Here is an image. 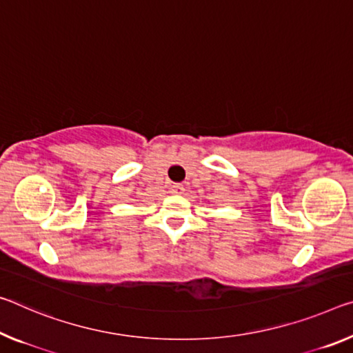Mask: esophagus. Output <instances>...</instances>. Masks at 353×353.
I'll list each match as a JSON object with an SVG mask.
<instances>
[{"mask_svg":"<svg viewBox=\"0 0 353 353\" xmlns=\"http://www.w3.org/2000/svg\"><path fill=\"white\" fill-rule=\"evenodd\" d=\"M171 193H174V194L183 193V185H182V183H172V185H171Z\"/></svg>","mask_w":353,"mask_h":353,"instance_id":"obj_1","label":"esophagus"}]
</instances>
